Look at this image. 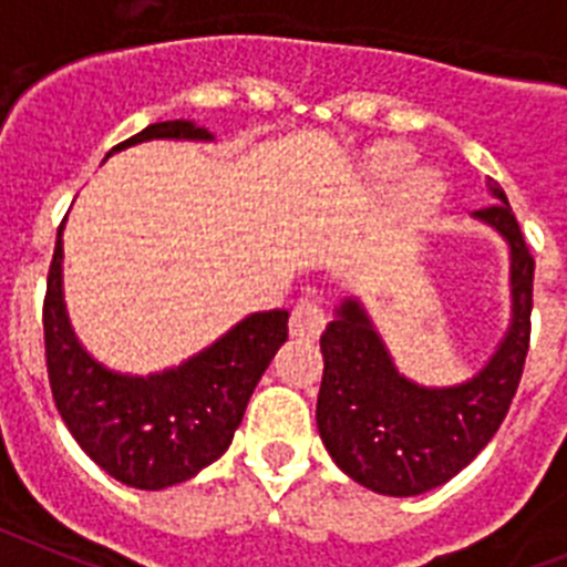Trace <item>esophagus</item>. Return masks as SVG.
<instances>
[{
  "instance_id": "obj_1",
  "label": "esophagus",
  "mask_w": 567,
  "mask_h": 567,
  "mask_svg": "<svg viewBox=\"0 0 567 567\" xmlns=\"http://www.w3.org/2000/svg\"><path fill=\"white\" fill-rule=\"evenodd\" d=\"M324 311L322 305L313 299H299L293 313H290V337L299 339H317L324 331Z\"/></svg>"
}]
</instances>
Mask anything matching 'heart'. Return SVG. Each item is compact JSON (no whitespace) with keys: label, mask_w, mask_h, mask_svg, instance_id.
I'll list each match as a JSON object with an SVG mask.
<instances>
[{"label":"heart","mask_w":567,"mask_h":567,"mask_svg":"<svg viewBox=\"0 0 567 567\" xmlns=\"http://www.w3.org/2000/svg\"><path fill=\"white\" fill-rule=\"evenodd\" d=\"M411 159V151L402 145H377L368 151L365 167L373 179L385 182L400 174L402 167ZM440 179L431 174V171H413L400 188V208L408 216H422L425 210H431L436 202H440Z\"/></svg>","instance_id":"1"}]
</instances>
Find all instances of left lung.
Instances as JSON below:
<instances>
[{
    "label": "left lung",
    "instance_id": "left-lung-1",
    "mask_svg": "<svg viewBox=\"0 0 567 567\" xmlns=\"http://www.w3.org/2000/svg\"><path fill=\"white\" fill-rule=\"evenodd\" d=\"M496 205L474 210L508 245L511 319L496 351L456 385H420L396 368L359 297H344L324 328L317 427L353 482L385 496H420L454 480L499 431L519 388L530 339L534 259L499 182Z\"/></svg>",
    "mask_w": 567,
    "mask_h": 567
}]
</instances>
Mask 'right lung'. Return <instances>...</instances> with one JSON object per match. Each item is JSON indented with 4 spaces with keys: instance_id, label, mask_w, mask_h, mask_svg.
<instances>
[{
    "instance_id": "1",
    "label": "right lung",
    "mask_w": 567,
    "mask_h": 567,
    "mask_svg": "<svg viewBox=\"0 0 567 567\" xmlns=\"http://www.w3.org/2000/svg\"><path fill=\"white\" fill-rule=\"evenodd\" d=\"M151 140L214 142L216 136L190 120L156 122L111 154ZM62 228L42 317L53 402L79 447L113 480L140 491L179 485L228 451L256 382L288 339V311L250 313L165 371L147 377L113 371L87 353L68 317Z\"/></svg>"
}]
</instances>
